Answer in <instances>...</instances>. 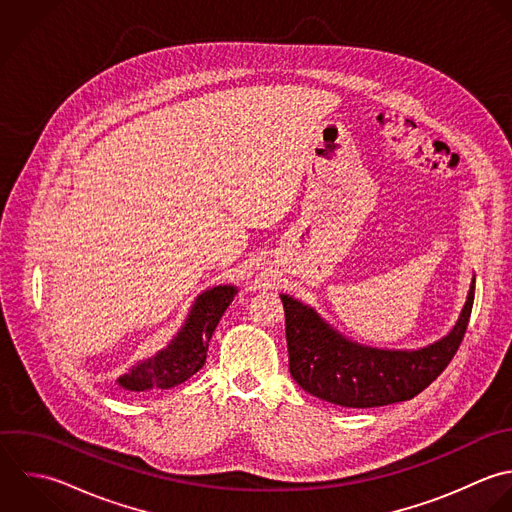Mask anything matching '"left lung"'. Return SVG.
Here are the masks:
<instances>
[{
  "instance_id": "1",
  "label": "left lung",
  "mask_w": 512,
  "mask_h": 512,
  "mask_svg": "<svg viewBox=\"0 0 512 512\" xmlns=\"http://www.w3.org/2000/svg\"><path fill=\"white\" fill-rule=\"evenodd\" d=\"M289 371L299 387L333 405L367 409L401 403L425 391L455 357L473 311L475 277L455 327L421 349H379L351 341L313 307L281 295Z\"/></svg>"
}]
</instances>
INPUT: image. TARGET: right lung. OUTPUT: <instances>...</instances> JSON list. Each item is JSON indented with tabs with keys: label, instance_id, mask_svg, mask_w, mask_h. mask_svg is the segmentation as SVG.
<instances>
[{
	"label": "right lung",
	"instance_id": "add662e5",
	"mask_svg": "<svg viewBox=\"0 0 512 512\" xmlns=\"http://www.w3.org/2000/svg\"><path fill=\"white\" fill-rule=\"evenodd\" d=\"M237 291L235 285H217L197 295L185 323L169 345L133 365L117 379V385L125 391L139 393L171 389L193 377L205 365L211 335Z\"/></svg>",
	"mask_w": 512,
	"mask_h": 512
}]
</instances>
